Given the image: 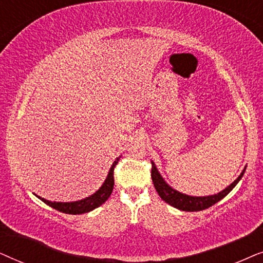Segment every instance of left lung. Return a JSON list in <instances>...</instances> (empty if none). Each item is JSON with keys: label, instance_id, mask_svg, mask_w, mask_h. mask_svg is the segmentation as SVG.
I'll return each mask as SVG.
<instances>
[{"label": "left lung", "instance_id": "left-lung-1", "mask_svg": "<svg viewBox=\"0 0 263 263\" xmlns=\"http://www.w3.org/2000/svg\"><path fill=\"white\" fill-rule=\"evenodd\" d=\"M246 170L247 167L244 168L243 172L240 173V176L238 177L237 179L230 185V186H227L225 190L220 191L219 194L211 195V196H203V197L181 194V192L174 190L173 187H171L170 185L164 181L163 178L161 177L160 172L157 171L155 163H154L153 161H152V179L157 194H159L160 197L162 198L164 202L168 203V204L184 212H199V211H203V209L212 207L213 204H215L216 202H219L220 199H222L226 195H229L230 192L232 191V189L238 184V181L241 179V177H243Z\"/></svg>", "mask_w": 263, "mask_h": 263}]
</instances>
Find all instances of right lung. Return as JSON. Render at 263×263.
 <instances>
[{
    "instance_id": "add662e5",
    "label": "right lung",
    "mask_w": 263,
    "mask_h": 263,
    "mask_svg": "<svg viewBox=\"0 0 263 263\" xmlns=\"http://www.w3.org/2000/svg\"><path fill=\"white\" fill-rule=\"evenodd\" d=\"M119 160H120V156L117 157V160L114 161L113 164H111L109 172H108V176L106 178V180H104V183L102 184V186H101L95 194L89 196V197L76 202H51L45 198H42L37 195L36 196L41 199V201H43L45 204L50 205L51 208L56 209V211L66 213V214H84V213L93 211L95 208L100 207L101 204H103V203L109 198L111 191H113L114 168L119 162Z\"/></svg>"
}]
</instances>
